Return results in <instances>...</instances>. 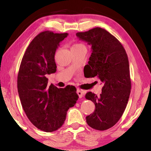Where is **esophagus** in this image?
<instances>
[{"mask_svg":"<svg viewBox=\"0 0 151 151\" xmlns=\"http://www.w3.org/2000/svg\"><path fill=\"white\" fill-rule=\"evenodd\" d=\"M77 93L78 95V97L79 98H82L83 97V93H82V91L81 90V89H77Z\"/></svg>","mask_w":151,"mask_h":151,"instance_id":"34e87169","label":"esophagus"}]
</instances>
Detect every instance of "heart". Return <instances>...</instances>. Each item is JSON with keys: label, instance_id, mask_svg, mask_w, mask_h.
I'll return each instance as SVG.
<instances>
[{"label": "heart", "instance_id": "1", "mask_svg": "<svg viewBox=\"0 0 151 151\" xmlns=\"http://www.w3.org/2000/svg\"><path fill=\"white\" fill-rule=\"evenodd\" d=\"M80 47H85L84 45H82L81 43H77L74 45L71 48H80Z\"/></svg>", "mask_w": 151, "mask_h": 151}]
</instances>
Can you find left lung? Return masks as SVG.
Masks as SVG:
<instances>
[{"label": "left lung", "instance_id": "obj_1", "mask_svg": "<svg viewBox=\"0 0 151 151\" xmlns=\"http://www.w3.org/2000/svg\"><path fill=\"white\" fill-rule=\"evenodd\" d=\"M76 35L91 45L86 76H97L103 83L99 97L91 91L85 96L95 106L86 122L95 130H107L120 119L129 101L131 81L127 54L119 41L103 28L96 27Z\"/></svg>", "mask_w": 151, "mask_h": 151}]
</instances>
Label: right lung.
<instances>
[{
	"instance_id": "obj_1",
	"label": "right lung",
	"mask_w": 151,
	"mask_h": 151,
	"mask_svg": "<svg viewBox=\"0 0 151 151\" xmlns=\"http://www.w3.org/2000/svg\"><path fill=\"white\" fill-rule=\"evenodd\" d=\"M67 36L48 30L40 33L27 47L19 67L17 89L22 108L31 123L44 132L60 129L78 98L76 88L47 85V75L56 71V50Z\"/></svg>"
}]
</instances>
